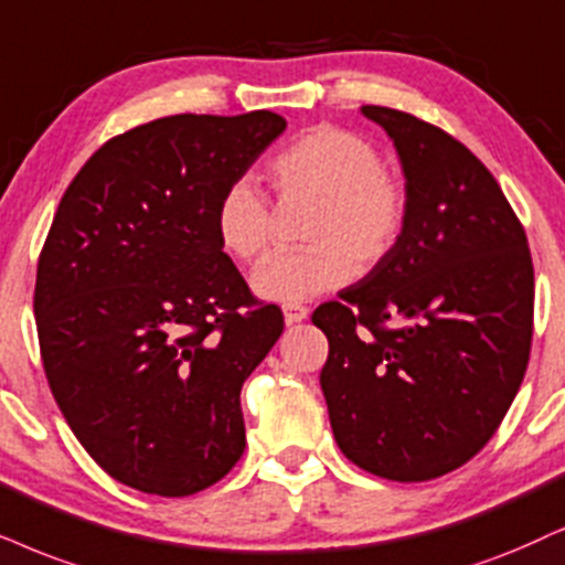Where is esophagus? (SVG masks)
<instances>
[{
  "label": "esophagus",
  "mask_w": 565,
  "mask_h": 565,
  "mask_svg": "<svg viewBox=\"0 0 565 565\" xmlns=\"http://www.w3.org/2000/svg\"><path fill=\"white\" fill-rule=\"evenodd\" d=\"M284 320H287V326L291 323H302V320L310 316V310H307L305 305H284Z\"/></svg>",
  "instance_id": "obj_1"
}]
</instances>
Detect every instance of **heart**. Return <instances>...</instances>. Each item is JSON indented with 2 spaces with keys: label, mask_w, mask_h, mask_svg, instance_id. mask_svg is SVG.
I'll use <instances>...</instances> for the list:
<instances>
[{
  "label": "heart",
  "mask_w": 565,
  "mask_h": 565,
  "mask_svg": "<svg viewBox=\"0 0 565 565\" xmlns=\"http://www.w3.org/2000/svg\"><path fill=\"white\" fill-rule=\"evenodd\" d=\"M284 200L312 203L302 239L310 247L276 253L249 276L260 299L299 305L331 291L360 268H373L394 249L406 218L402 184L381 153L360 135L320 125L291 140L268 163ZM218 245L237 260H253L270 239V211L260 190L237 180L213 211Z\"/></svg>",
  "instance_id": "1"
}]
</instances>
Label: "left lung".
Returning <instances> with one entry per match:
<instances>
[{"label": "left lung", "instance_id": "1", "mask_svg": "<svg viewBox=\"0 0 565 565\" xmlns=\"http://www.w3.org/2000/svg\"><path fill=\"white\" fill-rule=\"evenodd\" d=\"M394 142L406 218L385 258L312 312L333 438L396 482L467 463L524 381L534 270L526 234L484 163L438 127L362 106ZM385 322H394L388 329Z\"/></svg>", "mask_w": 565, "mask_h": 565}]
</instances>
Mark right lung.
I'll use <instances>...</instances> for the list:
<instances>
[{"instance_id":"add662e5","label":"right lung","mask_w":565,"mask_h":565,"mask_svg":"<svg viewBox=\"0 0 565 565\" xmlns=\"http://www.w3.org/2000/svg\"><path fill=\"white\" fill-rule=\"evenodd\" d=\"M287 130L274 111L177 114L104 142L62 195L33 312L52 394L114 480L182 498L245 451L239 391L284 331L249 307L213 211Z\"/></svg>"}]
</instances>
